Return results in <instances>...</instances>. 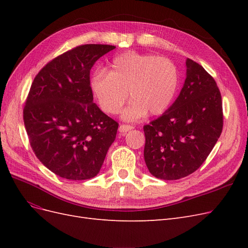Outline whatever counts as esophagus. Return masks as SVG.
<instances>
[{"label":"esophagus","mask_w":248,"mask_h":248,"mask_svg":"<svg viewBox=\"0 0 248 248\" xmlns=\"http://www.w3.org/2000/svg\"><path fill=\"white\" fill-rule=\"evenodd\" d=\"M131 129H133V126L132 125H128V124H121V125H120V127H119V131L122 132V133L129 131Z\"/></svg>","instance_id":"1"}]
</instances>
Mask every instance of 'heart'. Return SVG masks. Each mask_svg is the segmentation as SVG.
<instances>
[{
  "label": "heart",
  "instance_id": "b5f03b06",
  "mask_svg": "<svg viewBox=\"0 0 248 248\" xmlns=\"http://www.w3.org/2000/svg\"><path fill=\"white\" fill-rule=\"evenodd\" d=\"M179 80L177 66L170 59L129 51L112 59L108 73L96 71L90 88L100 108L108 115L119 114L129 96L131 102L124 118L137 120L147 112L163 114L175 99Z\"/></svg>",
  "mask_w": 248,
  "mask_h": 248
}]
</instances>
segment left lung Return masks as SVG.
<instances>
[{"label": "left lung", "mask_w": 248, "mask_h": 248, "mask_svg": "<svg viewBox=\"0 0 248 248\" xmlns=\"http://www.w3.org/2000/svg\"><path fill=\"white\" fill-rule=\"evenodd\" d=\"M186 67V79L176 101L144 126L147 168L162 180H178L196 171L222 131V101L215 79L190 59Z\"/></svg>", "instance_id": "obj_1"}]
</instances>
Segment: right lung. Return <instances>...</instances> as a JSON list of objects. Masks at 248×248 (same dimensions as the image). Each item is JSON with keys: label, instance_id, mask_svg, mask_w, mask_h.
Instances as JSON below:
<instances>
[{"label": "right lung", "instance_id": "obj_1", "mask_svg": "<svg viewBox=\"0 0 248 248\" xmlns=\"http://www.w3.org/2000/svg\"><path fill=\"white\" fill-rule=\"evenodd\" d=\"M116 46L82 44L52 59L35 77L24 107L30 145L49 170L68 180L98 174L118 122L93 102L90 71Z\"/></svg>", "mask_w": 248, "mask_h": 248}]
</instances>
